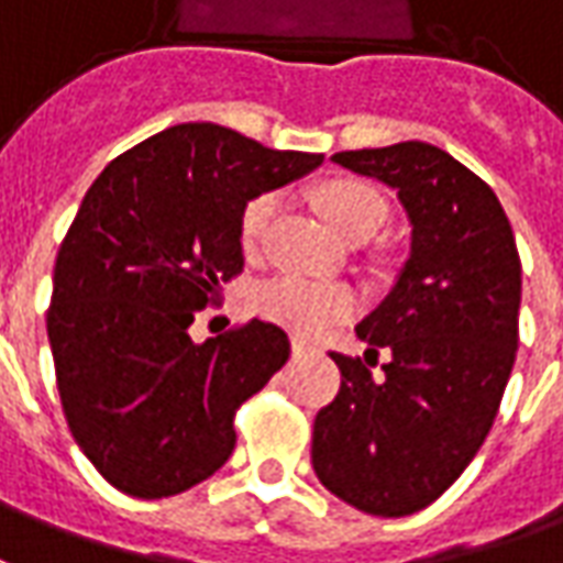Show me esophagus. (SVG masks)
<instances>
[{"mask_svg":"<svg viewBox=\"0 0 563 563\" xmlns=\"http://www.w3.org/2000/svg\"><path fill=\"white\" fill-rule=\"evenodd\" d=\"M292 353L295 356H305V353H317V344H310L305 338H292Z\"/></svg>","mask_w":563,"mask_h":563,"instance_id":"1","label":"esophagus"}]
</instances>
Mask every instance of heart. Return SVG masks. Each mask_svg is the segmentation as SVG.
I'll return each instance as SVG.
<instances>
[{
  "label": "heart",
  "instance_id": "heart-1",
  "mask_svg": "<svg viewBox=\"0 0 563 563\" xmlns=\"http://www.w3.org/2000/svg\"><path fill=\"white\" fill-rule=\"evenodd\" d=\"M274 195H255L241 213V243L246 250H253L271 210H274ZM313 203L320 216L335 228L341 238H350L356 231L372 228L375 231L384 222V200L375 188L365 186L360 179H332L325 186L317 188ZM255 310L265 320L277 322L283 329H289L295 335H320L322 329H329L332 322L347 320L350 313L360 305V295L353 292L344 283H317L305 277H277L265 286L255 289L253 298Z\"/></svg>",
  "mask_w": 563,
  "mask_h": 563
}]
</instances>
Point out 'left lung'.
<instances>
[{
  "mask_svg": "<svg viewBox=\"0 0 563 563\" xmlns=\"http://www.w3.org/2000/svg\"><path fill=\"white\" fill-rule=\"evenodd\" d=\"M335 164L396 191L411 253L360 325L363 356L329 353L341 390L313 420L325 490L380 518L427 509L494 427L518 350L521 258L500 200L430 143L338 152ZM388 363L371 375L376 353Z\"/></svg>",
  "mask_w": 563,
  "mask_h": 563,
  "instance_id": "8db88e82",
  "label": "left lung"
}]
</instances>
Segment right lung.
Here are the masks:
<instances>
[{
  "mask_svg": "<svg viewBox=\"0 0 563 563\" xmlns=\"http://www.w3.org/2000/svg\"><path fill=\"white\" fill-rule=\"evenodd\" d=\"M320 164L191 121L93 179L57 253L48 341L66 423L112 487L161 500L231 457L234 415L289 338L250 320L198 344L188 325L243 271V207Z\"/></svg>",
  "mask_w": 563,
  "mask_h": 563,
  "instance_id": "1",
  "label": "right lung"
}]
</instances>
